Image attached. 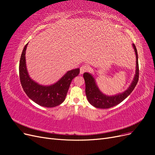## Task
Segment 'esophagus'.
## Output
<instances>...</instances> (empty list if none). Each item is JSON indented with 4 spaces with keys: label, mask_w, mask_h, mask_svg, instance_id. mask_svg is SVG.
<instances>
[{
    "label": "esophagus",
    "mask_w": 155,
    "mask_h": 155,
    "mask_svg": "<svg viewBox=\"0 0 155 155\" xmlns=\"http://www.w3.org/2000/svg\"><path fill=\"white\" fill-rule=\"evenodd\" d=\"M88 70H89V66H88V65H87V64L83 65V66H81L80 68V74H82Z\"/></svg>",
    "instance_id": "esophagus-1"
}]
</instances>
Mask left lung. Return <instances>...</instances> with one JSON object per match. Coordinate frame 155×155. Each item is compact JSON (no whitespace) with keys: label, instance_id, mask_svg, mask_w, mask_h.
I'll return each instance as SVG.
<instances>
[{"label":"left lung","instance_id":"obj_1","mask_svg":"<svg viewBox=\"0 0 155 155\" xmlns=\"http://www.w3.org/2000/svg\"><path fill=\"white\" fill-rule=\"evenodd\" d=\"M137 57V69L133 81L131 83L129 88L124 92L120 94L108 96L104 94L97 87L95 80L91 74L85 72L83 74V78L85 81V93L87 100L90 104L99 109H109L120 104L130 94L133 92L135 87L137 86L139 78V66L137 50L134 44L133 45Z\"/></svg>","mask_w":155,"mask_h":155}]
</instances>
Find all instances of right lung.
Segmentation results:
<instances>
[{
    "instance_id": "obj_1",
    "label": "right lung",
    "mask_w": 155,
    "mask_h": 155,
    "mask_svg": "<svg viewBox=\"0 0 155 155\" xmlns=\"http://www.w3.org/2000/svg\"><path fill=\"white\" fill-rule=\"evenodd\" d=\"M25 45L19 63V78L22 87L29 98L37 104L45 107H54L64 101L72 79L78 76L79 68L67 72L57 83L50 86L40 85L30 78L26 66Z\"/></svg>"
}]
</instances>
